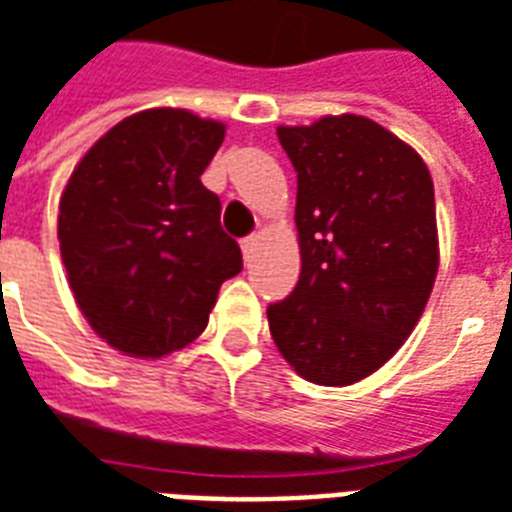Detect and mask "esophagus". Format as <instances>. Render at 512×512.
Masks as SVG:
<instances>
[{"label": "esophagus", "mask_w": 512, "mask_h": 512, "mask_svg": "<svg viewBox=\"0 0 512 512\" xmlns=\"http://www.w3.org/2000/svg\"><path fill=\"white\" fill-rule=\"evenodd\" d=\"M256 242H259V237H256V234H248V237L240 242V248H242V253H245V259H251V253H253V248H256Z\"/></svg>", "instance_id": "34e87169"}]
</instances>
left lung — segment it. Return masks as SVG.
<instances>
[{"label": "left lung", "mask_w": 512, "mask_h": 512, "mask_svg": "<svg viewBox=\"0 0 512 512\" xmlns=\"http://www.w3.org/2000/svg\"><path fill=\"white\" fill-rule=\"evenodd\" d=\"M278 140L297 172L302 272L267 307L272 340L302 378L351 386L399 351L432 294V175L361 115L280 126Z\"/></svg>", "instance_id": "left-lung-1"}]
</instances>
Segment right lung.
<instances>
[{"mask_svg":"<svg viewBox=\"0 0 512 512\" xmlns=\"http://www.w3.org/2000/svg\"><path fill=\"white\" fill-rule=\"evenodd\" d=\"M224 124L188 110L129 115L96 142L59 205L61 259L94 332L159 359L197 340L218 288L242 270L202 172Z\"/></svg>","mask_w":512,"mask_h":512,"instance_id":"1","label":"right lung"}]
</instances>
